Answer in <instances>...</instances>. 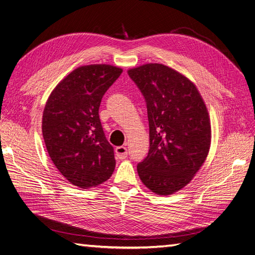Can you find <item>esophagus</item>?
Listing matches in <instances>:
<instances>
[{
	"label": "esophagus",
	"mask_w": 255,
	"mask_h": 255,
	"mask_svg": "<svg viewBox=\"0 0 255 255\" xmlns=\"http://www.w3.org/2000/svg\"><path fill=\"white\" fill-rule=\"evenodd\" d=\"M115 155L119 159H124L127 157L128 155V149L126 146H117L115 148Z\"/></svg>",
	"instance_id": "obj_1"
}]
</instances>
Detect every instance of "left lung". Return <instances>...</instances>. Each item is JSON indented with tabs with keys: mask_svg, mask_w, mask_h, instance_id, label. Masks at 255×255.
Wrapping results in <instances>:
<instances>
[{
	"mask_svg": "<svg viewBox=\"0 0 255 255\" xmlns=\"http://www.w3.org/2000/svg\"><path fill=\"white\" fill-rule=\"evenodd\" d=\"M128 75L144 97L149 126L148 154L136 170L155 194H173L190 183L209 153L206 104L195 85L167 65L143 64Z\"/></svg>",
	"mask_w": 255,
	"mask_h": 255,
	"instance_id": "left-lung-1",
	"label": "left lung"
}]
</instances>
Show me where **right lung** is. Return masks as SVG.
Wrapping results in <instances>:
<instances>
[{"mask_svg": "<svg viewBox=\"0 0 255 255\" xmlns=\"http://www.w3.org/2000/svg\"><path fill=\"white\" fill-rule=\"evenodd\" d=\"M122 72L110 64L83 65L57 85L45 106L42 131L49 157L75 186H97L114 171V148L103 132L99 108Z\"/></svg>", "mask_w": 255, "mask_h": 255, "instance_id": "add662e5", "label": "right lung"}]
</instances>
